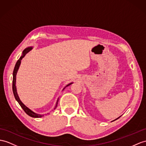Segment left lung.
Segmentation results:
<instances>
[{
	"instance_id": "obj_1",
	"label": "left lung",
	"mask_w": 146,
	"mask_h": 146,
	"mask_svg": "<svg viewBox=\"0 0 146 146\" xmlns=\"http://www.w3.org/2000/svg\"><path fill=\"white\" fill-rule=\"evenodd\" d=\"M120 116H119V117H120ZM119 117H118V118H116V119H115V120H113V121H115V120H116V119H118V118H119ZM111 122H112V121H111Z\"/></svg>"
}]
</instances>
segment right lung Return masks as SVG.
I'll return each mask as SVG.
<instances>
[{
  "mask_svg": "<svg viewBox=\"0 0 146 146\" xmlns=\"http://www.w3.org/2000/svg\"><path fill=\"white\" fill-rule=\"evenodd\" d=\"M33 48V46H29V47H28V48L25 49L23 51V52H22V56H20V59H19V60H18L17 63H16V64H15V68H14L13 72L12 90H13V95H14V97H15V100L17 101L18 103H19L21 107H22V108L24 110L25 112L28 116H31V117H33V118H41V117L44 116L45 115H46V114H42V115L38 114V113H36L34 112L33 111H32V110H31V109H30L29 108L27 107V106L25 105L22 101L20 100V98H19V95H18V93H17V87H16V76H17V72H18V70H19V69L20 66L21 61H22V59L24 58L25 56L28 52H30ZM72 84H73V82H70V83L67 84V85H66V86L63 88V90L64 89V88H65L66 87L69 86V85H71ZM59 98H58V100H57L56 104V106H55V108H54V110L56 108L57 106H58ZM47 114H49V113H47Z\"/></svg>",
  "mask_w": 146,
  "mask_h": 146,
  "instance_id": "obj_1",
  "label": "right lung"
}]
</instances>
